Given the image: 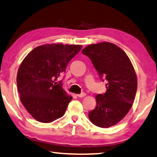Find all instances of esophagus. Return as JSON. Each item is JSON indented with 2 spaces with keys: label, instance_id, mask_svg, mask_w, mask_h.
<instances>
[{
  "label": "esophagus",
  "instance_id": "esophagus-1",
  "mask_svg": "<svg viewBox=\"0 0 157 157\" xmlns=\"http://www.w3.org/2000/svg\"><path fill=\"white\" fill-rule=\"evenodd\" d=\"M86 94L85 93H80V94H77V97H78V98H83L84 96H86Z\"/></svg>",
  "mask_w": 157,
  "mask_h": 157
}]
</instances>
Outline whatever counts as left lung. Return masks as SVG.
Returning a JSON list of instances; mask_svg holds the SVG:
<instances>
[{"label":"left lung","mask_w":157,"mask_h":157,"mask_svg":"<svg viewBox=\"0 0 157 157\" xmlns=\"http://www.w3.org/2000/svg\"><path fill=\"white\" fill-rule=\"evenodd\" d=\"M82 53L92 61L101 80L107 81V91L96 95L97 105L89 112V119L98 127L114 126L128 114L136 97L137 76L131 60L124 50L109 42L89 45Z\"/></svg>","instance_id":"left-lung-1"}]
</instances>
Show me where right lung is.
Returning <instances> with one entry per match:
<instances>
[{
    "mask_svg": "<svg viewBox=\"0 0 157 157\" xmlns=\"http://www.w3.org/2000/svg\"><path fill=\"white\" fill-rule=\"evenodd\" d=\"M81 45L45 44L26 55L19 68L17 84L20 100L33 119L51 123L64 114L72 97L62 88L58 77Z\"/></svg>",
    "mask_w": 157,
    "mask_h": 157,
    "instance_id": "right-lung-1",
    "label": "right lung"
}]
</instances>
